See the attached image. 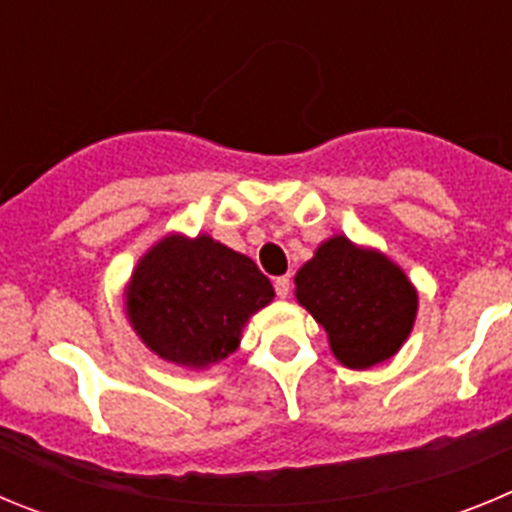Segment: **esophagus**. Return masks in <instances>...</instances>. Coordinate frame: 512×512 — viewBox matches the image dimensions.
<instances>
[{"label": "esophagus", "mask_w": 512, "mask_h": 512, "mask_svg": "<svg viewBox=\"0 0 512 512\" xmlns=\"http://www.w3.org/2000/svg\"><path fill=\"white\" fill-rule=\"evenodd\" d=\"M274 289H277L279 297H287L289 289H292V279H289V277H277V279H274Z\"/></svg>", "instance_id": "obj_1"}]
</instances>
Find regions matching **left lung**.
<instances>
[{
  "instance_id": "left-lung-1",
  "label": "left lung",
  "mask_w": 512,
  "mask_h": 512,
  "mask_svg": "<svg viewBox=\"0 0 512 512\" xmlns=\"http://www.w3.org/2000/svg\"><path fill=\"white\" fill-rule=\"evenodd\" d=\"M297 300L328 333L348 369L390 359L410 336L418 295L382 253L361 251L338 235L318 248L295 277Z\"/></svg>"
}]
</instances>
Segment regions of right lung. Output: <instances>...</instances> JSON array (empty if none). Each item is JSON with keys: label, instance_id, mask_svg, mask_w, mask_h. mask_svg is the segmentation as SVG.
<instances>
[{"label": "right lung", "instance_id": "1", "mask_svg": "<svg viewBox=\"0 0 512 512\" xmlns=\"http://www.w3.org/2000/svg\"><path fill=\"white\" fill-rule=\"evenodd\" d=\"M274 287L248 256L207 235H169L140 259L128 287V315L161 359L210 366L233 354L248 315Z\"/></svg>", "mask_w": 512, "mask_h": 512}]
</instances>
